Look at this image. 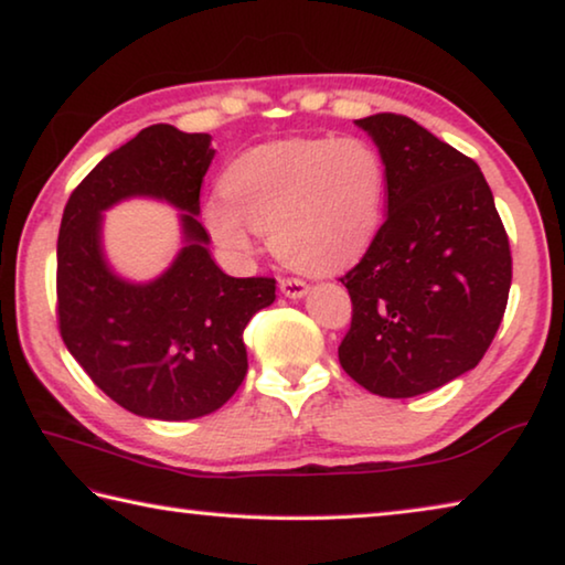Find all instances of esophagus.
Instances as JSON below:
<instances>
[{
  "instance_id": "esophagus-1",
  "label": "esophagus",
  "mask_w": 565,
  "mask_h": 565,
  "mask_svg": "<svg viewBox=\"0 0 565 565\" xmlns=\"http://www.w3.org/2000/svg\"><path fill=\"white\" fill-rule=\"evenodd\" d=\"M307 291H309V286L301 279H284L281 281V294H284V297H289V299L307 297Z\"/></svg>"
}]
</instances>
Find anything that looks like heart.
<instances>
[{
    "instance_id": "b5f03b06",
    "label": "heart",
    "mask_w": 565,
    "mask_h": 565,
    "mask_svg": "<svg viewBox=\"0 0 565 565\" xmlns=\"http://www.w3.org/2000/svg\"><path fill=\"white\" fill-rule=\"evenodd\" d=\"M385 164L358 137H315L264 145L241 154L223 192L205 200L202 221L217 246L248 256L256 233L274 254L307 274L358 264L383 223Z\"/></svg>"
}]
</instances>
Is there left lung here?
Here are the masks:
<instances>
[{"mask_svg": "<svg viewBox=\"0 0 565 565\" xmlns=\"http://www.w3.org/2000/svg\"><path fill=\"white\" fill-rule=\"evenodd\" d=\"M381 151L388 217L342 276L352 324L340 365L383 398H414L477 367L512 281L508 233L469 159L408 116L358 119Z\"/></svg>", "mask_w": 565, "mask_h": 565, "instance_id": "1", "label": "left lung"}]
</instances>
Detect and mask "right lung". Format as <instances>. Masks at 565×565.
I'll use <instances>...</instances> for the list:
<instances>
[{"label": "right lung", "instance_id": "obj_1", "mask_svg": "<svg viewBox=\"0 0 565 565\" xmlns=\"http://www.w3.org/2000/svg\"><path fill=\"white\" fill-rule=\"evenodd\" d=\"M210 134L170 124L141 129L88 172L57 233V317L71 355L108 398L141 418L213 414L248 370L243 330L276 299L274 279H235L210 256L198 221ZM145 196L180 209L183 246L149 282L116 275L103 248V213Z\"/></svg>", "mask_w": 565, "mask_h": 565}]
</instances>
